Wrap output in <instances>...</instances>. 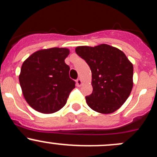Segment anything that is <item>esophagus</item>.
<instances>
[{"label":"esophagus","instance_id":"1","mask_svg":"<svg viewBox=\"0 0 157 157\" xmlns=\"http://www.w3.org/2000/svg\"><path fill=\"white\" fill-rule=\"evenodd\" d=\"M76 84H77L78 86H81L82 85V81L81 78H78L76 80Z\"/></svg>","mask_w":157,"mask_h":157}]
</instances>
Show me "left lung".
Segmentation results:
<instances>
[{"label":"left lung","instance_id":"8db88e82","mask_svg":"<svg viewBox=\"0 0 157 157\" xmlns=\"http://www.w3.org/2000/svg\"><path fill=\"white\" fill-rule=\"evenodd\" d=\"M75 52L92 71L93 92L86 97L88 105L102 114L116 112L126 102L133 86V65L124 52L101 44L95 47L78 46Z\"/></svg>","mask_w":157,"mask_h":157}]
</instances>
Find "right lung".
I'll return each instance as SVG.
<instances>
[{"label": "right lung", "instance_id": "obj_1", "mask_svg": "<svg viewBox=\"0 0 157 157\" xmlns=\"http://www.w3.org/2000/svg\"><path fill=\"white\" fill-rule=\"evenodd\" d=\"M66 48H52L34 52L23 62L19 75L22 94L36 111L50 114L66 104L75 82L69 78L65 62L69 55Z\"/></svg>", "mask_w": 157, "mask_h": 157}]
</instances>
